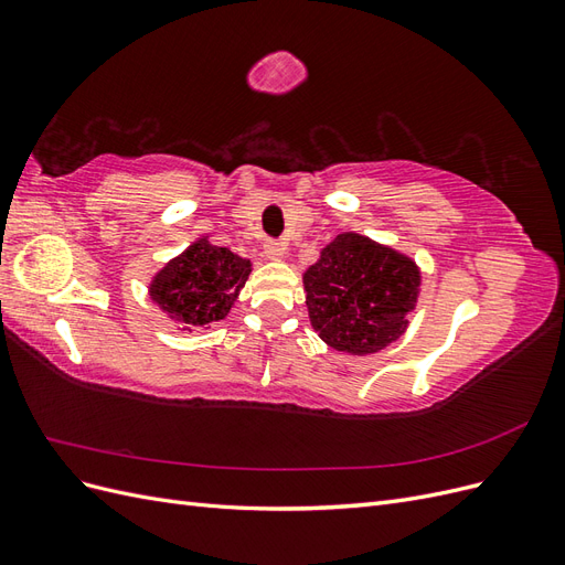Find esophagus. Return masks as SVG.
<instances>
[{
    "instance_id": "1",
    "label": "esophagus",
    "mask_w": 565,
    "mask_h": 565,
    "mask_svg": "<svg viewBox=\"0 0 565 565\" xmlns=\"http://www.w3.org/2000/svg\"><path fill=\"white\" fill-rule=\"evenodd\" d=\"M285 252H287L285 243H273L270 241V243L264 245V254H266V259H270V262H282Z\"/></svg>"
}]
</instances>
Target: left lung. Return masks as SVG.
<instances>
[{"mask_svg":"<svg viewBox=\"0 0 565 565\" xmlns=\"http://www.w3.org/2000/svg\"><path fill=\"white\" fill-rule=\"evenodd\" d=\"M301 278L311 328L349 355L380 353L398 341L422 292L413 256L355 231L324 245Z\"/></svg>","mask_w":565,"mask_h":565,"instance_id":"left-lung-1","label":"left lung"}]
</instances>
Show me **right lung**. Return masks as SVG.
<instances>
[{
  "mask_svg": "<svg viewBox=\"0 0 565 565\" xmlns=\"http://www.w3.org/2000/svg\"><path fill=\"white\" fill-rule=\"evenodd\" d=\"M249 273V259L200 235L150 278L148 297L181 330L207 328L231 313Z\"/></svg>",
  "mask_w": 565,
  "mask_h": 565,
  "instance_id": "add662e5",
  "label": "right lung"
}]
</instances>
